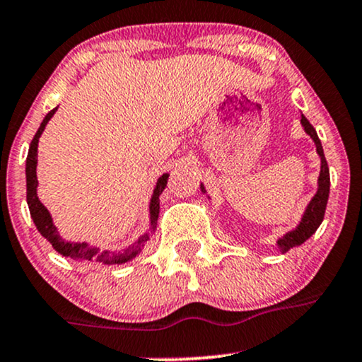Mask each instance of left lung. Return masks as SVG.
<instances>
[{
	"instance_id": "1",
	"label": "left lung",
	"mask_w": 362,
	"mask_h": 362,
	"mask_svg": "<svg viewBox=\"0 0 362 362\" xmlns=\"http://www.w3.org/2000/svg\"><path fill=\"white\" fill-rule=\"evenodd\" d=\"M301 127H303L305 134L308 135L310 139L313 140L317 147V154L320 157V174H318V180H317V193L313 194V198L310 199V203L305 208L303 215H301L298 225L295 228H291L290 232H286L284 235L278 237L276 240V247H278L279 252H286L293 247H298V245L307 242L313 233L317 232V228L320 227L322 220H324L325 215V208H327V199H329V191H330V174H329V165H327L325 156H324V148H322V142L318 139L317 130L313 129L312 123H310L305 115H301ZM199 189H202L203 194H206L208 199L210 194L206 193L205 185H199Z\"/></svg>"
}]
</instances>
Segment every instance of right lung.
<instances>
[{
    "instance_id": "1",
    "label": "right lung",
    "mask_w": 362,
    "mask_h": 362,
    "mask_svg": "<svg viewBox=\"0 0 362 362\" xmlns=\"http://www.w3.org/2000/svg\"><path fill=\"white\" fill-rule=\"evenodd\" d=\"M59 106H55L54 110H50L49 113L45 115V118L42 120L40 127H38L35 137L32 139L28 147V156H27V164H25V176H27V203L30 216H32L33 223H35L37 230L42 233V237H45L47 240L52 244V247L57 250L59 254L64 257H71L74 261H86V262H101V264H125V262L132 261L142 252L146 242L151 239L152 233L156 232L157 227V218H159V197L163 193L165 185H168L169 173H164L163 176H159L157 180L154 191H152L151 202H148V228L139 239H135L129 247L122 250H112L105 249L101 250L96 245H89L88 242H71L62 239L61 233H59L57 227H55L52 215L47 210L44 203L38 198L37 188H38V180H37V164H38V139L44 134L47 123L50 122V118L54 117L55 112H57Z\"/></svg>"
}]
</instances>
